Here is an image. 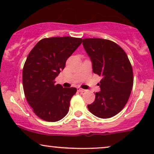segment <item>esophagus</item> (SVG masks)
<instances>
[{"label":"esophagus","instance_id":"1","mask_svg":"<svg viewBox=\"0 0 154 154\" xmlns=\"http://www.w3.org/2000/svg\"><path fill=\"white\" fill-rule=\"evenodd\" d=\"M77 91L80 92H85V90L82 89V88H77Z\"/></svg>","mask_w":154,"mask_h":154}]
</instances>
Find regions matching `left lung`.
Masks as SVG:
<instances>
[{"label": "left lung", "mask_w": 154, "mask_h": 154, "mask_svg": "<svg viewBox=\"0 0 154 154\" xmlns=\"http://www.w3.org/2000/svg\"><path fill=\"white\" fill-rule=\"evenodd\" d=\"M83 45L92 62V70L102 76L101 91L88 108L100 119L118 114L129 100L133 86V71L128 55L114 42L102 38H84Z\"/></svg>", "instance_id": "1"}]
</instances>
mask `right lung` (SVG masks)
Instances as JSON below:
<instances>
[{"label":"right lung","instance_id":"add662e5","mask_svg":"<svg viewBox=\"0 0 154 154\" xmlns=\"http://www.w3.org/2000/svg\"><path fill=\"white\" fill-rule=\"evenodd\" d=\"M81 43L79 38H45L29 52L23 68V88L27 102L40 119L56 122L68 113L76 88L56 85L54 79Z\"/></svg>","mask_w":154,"mask_h":154}]
</instances>
